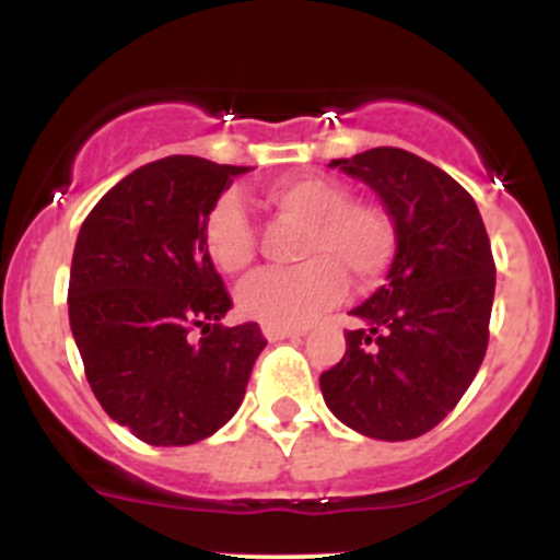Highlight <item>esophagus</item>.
I'll list each match as a JSON object with an SVG mask.
<instances>
[{"instance_id": "1", "label": "esophagus", "mask_w": 560, "mask_h": 560, "mask_svg": "<svg viewBox=\"0 0 560 560\" xmlns=\"http://www.w3.org/2000/svg\"><path fill=\"white\" fill-rule=\"evenodd\" d=\"M265 338L268 341H284V338H298L306 332V327H276V325H265L262 327Z\"/></svg>"}]
</instances>
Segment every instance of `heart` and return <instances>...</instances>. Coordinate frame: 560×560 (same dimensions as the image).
Instances as JSON below:
<instances>
[{
  "mask_svg": "<svg viewBox=\"0 0 560 560\" xmlns=\"http://www.w3.org/2000/svg\"><path fill=\"white\" fill-rule=\"evenodd\" d=\"M268 202L303 222L298 257L306 262L246 279L238 290V308L248 319L301 327L341 301L347 292L343 273L358 287L376 284L387 273L395 224L376 202L352 200L347 186L322 175L281 180L268 189ZM202 244L224 273H241L254 262L257 241L238 197L222 195L208 208Z\"/></svg>",
  "mask_w": 560,
  "mask_h": 560,
  "instance_id": "b5f03b06",
  "label": "heart"
}]
</instances>
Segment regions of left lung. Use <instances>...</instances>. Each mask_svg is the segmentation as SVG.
Instances as JSON below:
<instances>
[{
	"mask_svg": "<svg viewBox=\"0 0 560 560\" xmlns=\"http://www.w3.org/2000/svg\"><path fill=\"white\" fill-rule=\"evenodd\" d=\"M330 167L365 180L395 222L387 284L352 312L341 363L322 371L325 404L343 425L382 442L436 428L488 352L495 262L474 197L422 156L363 151Z\"/></svg>",
	"mask_w": 560,
	"mask_h": 560,
	"instance_id": "left-lung-1",
	"label": "left lung"
}]
</instances>
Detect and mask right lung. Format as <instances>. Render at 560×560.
<instances>
[{"label":"right lung","instance_id":"obj_1","mask_svg":"<svg viewBox=\"0 0 560 560\" xmlns=\"http://www.w3.org/2000/svg\"><path fill=\"white\" fill-rule=\"evenodd\" d=\"M248 167L165 156L92 208L70 268V327L100 406L154 447L217 433L244 400L265 341L233 306L202 244V222Z\"/></svg>","mask_w":560,"mask_h":560}]
</instances>
